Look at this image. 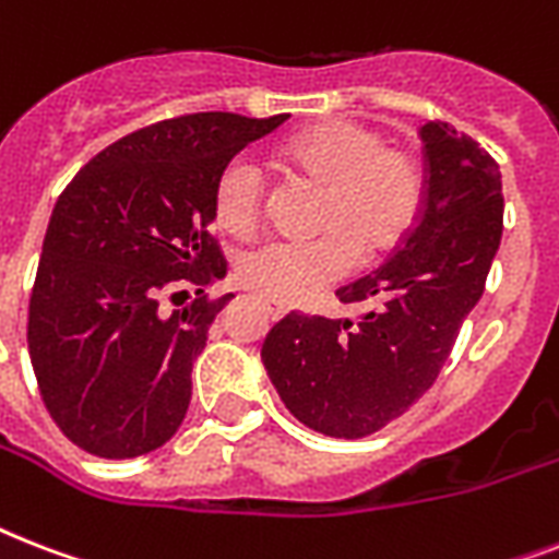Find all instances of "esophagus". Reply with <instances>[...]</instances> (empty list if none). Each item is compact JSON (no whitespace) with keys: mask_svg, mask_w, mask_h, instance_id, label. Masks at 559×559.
I'll use <instances>...</instances> for the list:
<instances>
[{"mask_svg":"<svg viewBox=\"0 0 559 559\" xmlns=\"http://www.w3.org/2000/svg\"><path fill=\"white\" fill-rule=\"evenodd\" d=\"M263 307H266V313H270L272 319H284V316H287V307L275 305V301H263Z\"/></svg>","mask_w":559,"mask_h":559,"instance_id":"esophagus-1","label":"esophagus"}]
</instances>
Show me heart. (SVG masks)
<instances>
[{
	"mask_svg": "<svg viewBox=\"0 0 559 559\" xmlns=\"http://www.w3.org/2000/svg\"><path fill=\"white\" fill-rule=\"evenodd\" d=\"M281 162L322 186L310 240H275L237 261V278L258 296L296 305L359 263L389 254L420 217L426 170L408 147L389 144L380 127L333 118L281 144ZM214 223L252 237L263 217V177L249 159L228 162L214 182Z\"/></svg>",
	"mask_w": 559,
	"mask_h": 559,
	"instance_id": "obj_1",
	"label": "heart"
}]
</instances>
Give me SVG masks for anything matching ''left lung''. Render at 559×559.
I'll return each mask as SVG.
<instances>
[{
  "label": "left lung",
  "mask_w": 559,
  "mask_h": 559,
  "mask_svg": "<svg viewBox=\"0 0 559 559\" xmlns=\"http://www.w3.org/2000/svg\"><path fill=\"white\" fill-rule=\"evenodd\" d=\"M426 197L389 261L336 289L371 305L357 322L287 313L261 359L284 406L316 432L366 438L432 389L461 324L485 293L502 240V174L443 121L420 127Z\"/></svg>",
  "instance_id": "8db88e82"
}]
</instances>
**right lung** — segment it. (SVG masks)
Masks as SVG:
<instances>
[{
	"instance_id": "1",
	"label": "right lung",
	"mask_w": 559,
	"mask_h": 559,
	"mask_svg": "<svg viewBox=\"0 0 559 559\" xmlns=\"http://www.w3.org/2000/svg\"><path fill=\"white\" fill-rule=\"evenodd\" d=\"M289 116L193 112L100 151L60 193L31 289L28 354L60 432L98 459L159 450L191 403L193 359L228 305L209 231L219 170ZM200 299L167 313L164 298Z\"/></svg>"
}]
</instances>
